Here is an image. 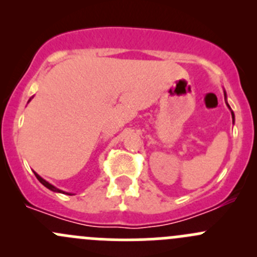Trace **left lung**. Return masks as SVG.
<instances>
[{"instance_id": "left-lung-1", "label": "left lung", "mask_w": 257, "mask_h": 257, "mask_svg": "<svg viewBox=\"0 0 257 257\" xmlns=\"http://www.w3.org/2000/svg\"><path fill=\"white\" fill-rule=\"evenodd\" d=\"M232 119H234V113H232Z\"/></svg>"}]
</instances>
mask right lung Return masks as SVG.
<instances>
[{"mask_svg":"<svg viewBox=\"0 0 257 257\" xmlns=\"http://www.w3.org/2000/svg\"><path fill=\"white\" fill-rule=\"evenodd\" d=\"M35 175H36V178H37V179H38V180H40V181H41V183H42V184H43V185H45V186H46V188H48V189H49V190H52V191H57V193H63V191H62V190H59V189H57V188H56V186L51 185V184H49V183H47V181H46V180H45V179H42V178H41V177H40V175H38V174H36V173H35ZM63 194H64V193H63Z\"/></svg>","mask_w":257,"mask_h":257,"instance_id":"obj_1","label":"right lung"}]
</instances>
